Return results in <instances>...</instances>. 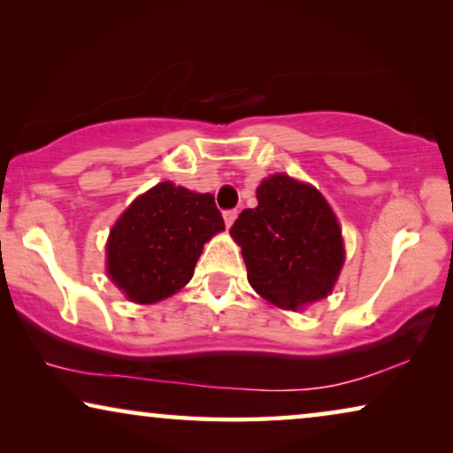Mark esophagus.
Listing matches in <instances>:
<instances>
[{
    "instance_id": "esophagus-1",
    "label": "esophagus",
    "mask_w": 453,
    "mask_h": 453,
    "mask_svg": "<svg viewBox=\"0 0 453 453\" xmlns=\"http://www.w3.org/2000/svg\"><path fill=\"white\" fill-rule=\"evenodd\" d=\"M237 210H226L225 212V225H226V228H231L233 226V222L237 220Z\"/></svg>"
}]
</instances>
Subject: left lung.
I'll use <instances>...</instances> for the list:
<instances>
[{
	"instance_id": "obj_1",
	"label": "left lung",
	"mask_w": 453,
	"mask_h": 453,
	"mask_svg": "<svg viewBox=\"0 0 453 453\" xmlns=\"http://www.w3.org/2000/svg\"><path fill=\"white\" fill-rule=\"evenodd\" d=\"M257 206L231 226L251 288L284 311H303L332 295L346 250L342 226L311 183L274 173L256 189Z\"/></svg>"
}]
</instances>
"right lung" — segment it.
Returning <instances> with one entry per match:
<instances>
[{"label":"right lung","instance_id":"right-lung-1","mask_svg":"<svg viewBox=\"0 0 453 453\" xmlns=\"http://www.w3.org/2000/svg\"><path fill=\"white\" fill-rule=\"evenodd\" d=\"M225 231L212 194L160 181L140 194L111 226L104 270L135 305H154L194 276L203 245Z\"/></svg>","mask_w":453,"mask_h":453}]
</instances>
